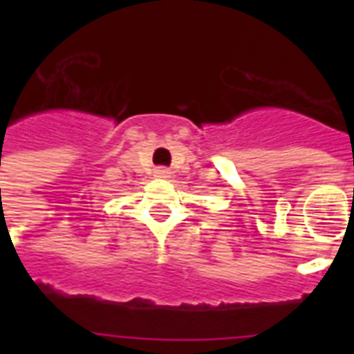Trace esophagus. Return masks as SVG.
Masks as SVG:
<instances>
[{"label":"esophagus","instance_id":"esophagus-1","mask_svg":"<svg viewBox=\"0 0 354 354\" xmlns=\"http://www.w3.org/2000/svg\"><path fill=\"white\" fill-rule=\"evenodd\" d=\"M154 176L161 178V180H167V178H171V171L165 169V167H158V169H154Z\"/></svg>","mask_w":354,"mask_h":354}]
</instances>
